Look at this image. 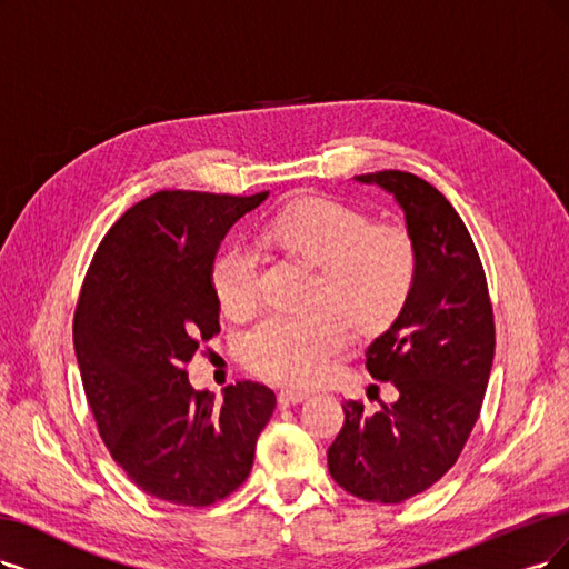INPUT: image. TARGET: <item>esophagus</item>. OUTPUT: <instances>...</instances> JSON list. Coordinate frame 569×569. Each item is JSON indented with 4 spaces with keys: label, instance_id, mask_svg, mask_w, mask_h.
<instances>
[{
    "label": "esophagus",
    "instance_id": "esophagus-1",
    "mask_svg": "<svg viewBox=\"0 0 569 569\" xmlns=\"http://www.w3.org/2000/svg\"><path fill=\"white\" fill-rule=\"evenodd\" d=\"M279 406L281 408H288V406H296V403H302L305 398H309V391H302V389H292V387H286L279 391Z\"/></svg>",
    "mask_w": 569,
    "mask_h": 569
}]
</instances>
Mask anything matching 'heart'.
Masks as SVG:
<instances>
[{
	"mask_svg": "<svg viewBox=\"0 0 569 569\" xmlns=\"http://www.w3.org/2000/svg\"><path fill=\"white\" fill-rule=\"evenodd\" d=\"M260 243L288 262L317 271L313 317L271 319L250 332L241 361L262 380L313 385L356 342H377L403 319L419 277L412 231L372 222L361 208L323 194L300 197L271 216ZM210 288L229 321L246 323L262 302V267L256 250L231 246L210 267Z\"/></svg>",
	"mask_w": 569,
	"mask_h": 569,
	"instance_id": "1",
	"label": "heart"
}]
</instances>
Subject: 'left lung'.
<instances>
[{"label": "left lung", "instance_id": "obj_1", "mask_svg": "<svg viewBox=\"0 0 569 569\" xmlns=\"http://www.w3.org/2000/svg\"><path fill=\"white\" fill-rule=\"evenodd\" d=\"M356 180L380 184L406 210L419 277L403 319L366 351L368 372L393 385L398 401L372 415L345 401L328 471L353 497L401 503L443 478L467 446L492 370L495 313L469 229L433 184L408 171Z\"/></svg>", "mask_w": 569, "mask_h": 569}]
</instances>
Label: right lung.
<instances>
[{
  "label": "right lung",
  "instance_id": "obj_1",
  "mask_svg": "<svg viewBox=\"0 0 569 569\" xmlns=\"http://www.w3.org/2000/svg\"><path fill=\"white\" fill-rule=\"evenodd\" d=\"M264 199L163 189L110 227L81 283L72 335L98 433L142 492L180 507H210L241 486L277 408L258 382L231 385L216 403L184 370L220 332L218 246Z\"/></svg>",
  "mask_w": 569,
  "mask_h": 569
}]
</instances>
